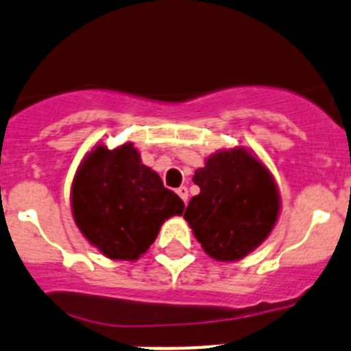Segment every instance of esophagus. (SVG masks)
I'll return each mask as SVG.
<instances>
[{
	"instance_id": "34e87169",
	"label": "esophagus",
	"mask_w": 351,
	"mask_h": 351,
	"mask_svg": "<svg viewBox=\"0 0 351 351\" xmlns=\"http://www.w3.org/2000/svg\"><path fill=\"white\" fill-rule=\"evenodd\" d=\"M178 195L182 198V202H184V204H188V188H186V186L178 188Z\"/></svg>"
}]
</instances>
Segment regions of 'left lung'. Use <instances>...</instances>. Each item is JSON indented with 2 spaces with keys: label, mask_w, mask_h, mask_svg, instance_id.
<instances>
[{
  "label": "left lung",
  "mask_w": 351,
  "mask_h": 351,
  "mask_svg": "<svg viewBox=\"0 0 351 351\" xmlns=\"http://www.w3.org/2000/svg\"><path fill=\"white\" fill-rule=\"evenodd\" d=\"M200 188L184 212L193 234L215 261H239L271 233L280 195L271 172L245 147L208 156L193 176Z\"/></svg>",
  "instance_id": "8db88e82"
}]
</instances>
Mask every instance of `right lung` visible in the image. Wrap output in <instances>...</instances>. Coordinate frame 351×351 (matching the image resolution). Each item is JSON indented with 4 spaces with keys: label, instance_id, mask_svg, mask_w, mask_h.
<instances>
[{
    "label": "right lung",
    "instance_id": "obj_1",
    "mask_svg": "<svg viewBox=\"0 0 351 351\" xmlns=\"http://www.w3.org/2000/svg\"><path fill=\"white\" fill-rule=\"evenodd\" d=\"M76 226L109 259L136 261L149 249L160 226L181 215L184 204L141 163L132 143L114 149L99 144L78 167L71 188Z\"/></svg>",
    "mask_w": 351,
    "mask_h": 351
}]
</instances>
